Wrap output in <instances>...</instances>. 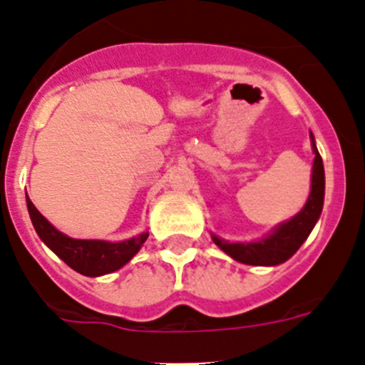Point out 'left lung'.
<instances>
[{"instance_id":"1","label":"left lung","mask_w":365,"mask_h":365,"mask_svg":"<svg viewBox=\"0 0 365 365\" xmlns=\"http://www.w3.org/2000/svg\"><path fill=\"white\" fill-rule=\"evenodd\" d=\"M312 152H314V162H312V180L311 194L307 203L297 213L293 219L279 224L272 233L257 242H245V244H230L227 240L212 235V240L219 245L227 256L254 267H274V264L284 263L286 259L295 254L300 245L307 240L309 233L312 231L314 224L318 222L323 210V197H325V171H323V160L312 138Z\"/></svg>"}]
</instances>
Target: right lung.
I'll return each instance as SVG.
<instances>
[{"label": "right lung", "instance_id": "1", "mask_svg": "<svg viewBox=\"0 0 365 365\" xmlns=\"http://www.w3.org/2000/svg\"><path fill=\"white\" fill-rule=\"evenodd\" d=\"M28 212L31 217L33 227L40 240L47 245L60 259H63L72 270L86 275V277H98V275L111 274L120 270L132 257L138 254L141 245L145 244L148 233H141L130 240L123 242H106V240H77L70 238L58 231L35 205L26 200Z\"/></svg>", "mask_w": 365, "mask_h": 365}]
</instances>
